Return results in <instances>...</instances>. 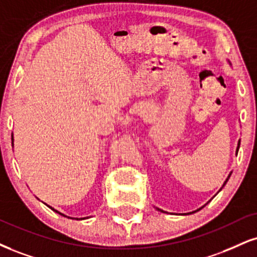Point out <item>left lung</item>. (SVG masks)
<instances>
[{"instance_id":"1","label":"left lung","mask_w":257,"mask_h":257,"mask_svg":"<svg viewBox=\"0 0 257 257\" xmlns=\"http://www.w3.org/2000/svg\"><path fill=\"white\" fill-rule=\"evenodd\" d=\"M239 145H240V142L239 141H238V147H237V152H238V150H239ZM228 178H230V176H228ZM227 178V179H228ZM227 179H226V182H227ZM226 182H225V183H226ZM225 183H224V185H225ZM201 209V208H200ZM159 211H160V209H159ZM197 211H199V209H197ZM163 212V211H162ZM193 213H195V212H193Z\"/></svg>"}]
</instances>
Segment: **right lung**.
<instances>
[{
    "label": "right lung",
    "instance_id": "right-lung-1",
    "mask_svg": "<svg viewBox=\"0 0 257 257\" xmlns=\"http://www.w3.org/2000/svg\"><path fill=\"white\" fill-rule=\"evenodd\" d=\"M12 141H13V137H12ZM49 207H50V206H49ZM50 208H51V207H50ZM51 209H54V208H51ZM54 211H55V212H57V213H60L58 211H56V209H54ZM60 214H61V215H63V217H67V215L62 214V213H60ZM67 218H69V217H67ZM70 219H73V218H70ZM81 219H85V218H81Z\"/></svg>",
    "mask_w": 257,
    "mask_h": 257
}]
</instances>
